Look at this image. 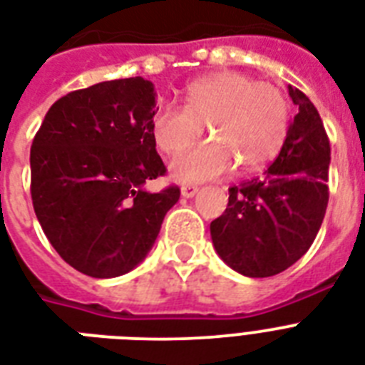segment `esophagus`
<instances>
[{"label":"esophagus","mask_w":365,"mask_h":365,"mask_svg":"<svg viewBox=\"0 0 365 365\" xmlns=\"http://www.w3.org/2000/svg\"><path fill=\"white\" fill-rule=\"evenodd\" d=\"M197 193H199V187H197V185H183L182 187V197H185V199H191V197H195Z\"/></svg>","instance_id":"34e87169"}]
</instances>
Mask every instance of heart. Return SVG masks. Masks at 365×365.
<instances>
[{
	"mask_svg": "<svg viewBox=\"0 0 365 365\" xmlns=\"http://www.w3.org/2000/svg\"><path fill=\"white\" fill-rule=\"evenodd\" d=\"M183 108L160 104L149 130L155 145L176 155L202 134L214 140L182 153L172 163L180 182H206L239 165L240 170L265 168L280 153L289 128V102L272 83L242 71H217L185 88Z\"/></svg>",
	"mask_w": 365,
	"mask_h": 365,
	"instance_id": "obj_1",
	"label": "heart"
}]
</instances>
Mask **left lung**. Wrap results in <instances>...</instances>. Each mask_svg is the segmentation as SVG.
Listing matches in <instances>:
<instances>
[{"label": "left lung", "instance_id": "1", "mask_svg": "<svg viewBox=\"0 0 365 365\" xmlns=\"http://www.w3.org/2000/svg\"><path fill=\"white\" fill-rule=\"evenodd\" d=\"M280 153L263 178L229 189V205L210 223L217 255L250 278L274 277L292 267L317 239L328 206L331 151L322 119L299 88Z\"/></svg>", "mask_w": 365, "mask_h": 365}]
</instances>
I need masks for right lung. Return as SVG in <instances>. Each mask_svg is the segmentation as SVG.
Returning <instances> with one entry per match:
<instances>
[{"instance_id": "1", "label": "right lung", "mask_w": 365, "mask_h": 365, "mask_svg": "<svg viewBox=\"0 0 365 365\" xmlns=\"http://www.w3.org/2000/svg\"><path fill=\"white\" fill-rule=\"evenodd\" d=\"M155 87L113 79L56 100L30 151L31 200L48 242L83 274L121 277L145 259L176 185L149 193L166 172L149 130Z\"/></svg>"}]
</instances>
